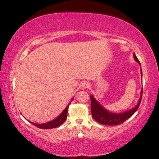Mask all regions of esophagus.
Returning <instances> with one entry per match:
<instances>
[{"instance_id":"obj_1","label":"esophagus","mask_w":159,"mask_h":159,"mask_svg":"<svg viewBox=\"0 0 159 159\" xmlns=\"http://www.w3.org/2000/svg\"><path fill=\"white\" fill-rule=\"evenodd\" d=\"M88 87H89V84H88V83H86V82H84L81 83V85H80V88H82V89H86V88H88Z\"/></svg>"}]
</instances>
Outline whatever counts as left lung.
<instances>
[{"label":"left lung","mask_w":159,"mask_h":159,"mask_svg":"<svg viewBox=\"0 0 159 159\" xmlns=\"http://www.w3.org/2000/svg\"><path fill=\"white\" fill-rule=\"evenodd\" d=\"M134 58L136 61L140 64L138 57H136L135 54H133ZM141 66V65H140ZM141 73L142 76V72L141 69ZM142 90L141 91V95L140 98L139 99L138 104L129 111H125L123 113H120V114H114L109 111H107L104 107L100 105V104L98 102H97L96 99L94 98L93 95L90 96V100H91V113H92L93 118L95 119L96 121H98L99 123L101 124L106 125H117L119 124H121L126 120L128 119L131 116H133L135 111L139 108V104L142 100Z\"/></svg>","instance_id":"left-lung-1"}]
</instances>
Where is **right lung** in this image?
Returning a JSON list of instances; mask_svg holds the SVG:
<instances>
[{
	"label": "right lung",
	"mask_w": 159,
	"mask_h": 159,
	"mask_svg": "<svg viewBox=\"0 0 159 159\" xmlns=\"http://www.w3.org/2000/svg\"><path fill=\"white\" fill-rule=\"evenodd\" d=\"M69 105V104L58 117L56 118L55 119L51 120L50 122L42 123V124H37V123H31L35 126H36V127L41 129H50V128H57L58 126H60V125L62 124V123L66 120V117H67V111H68Z\"/></svg>",
	"instance_id": "right-lung-1"
}]
</instances>
